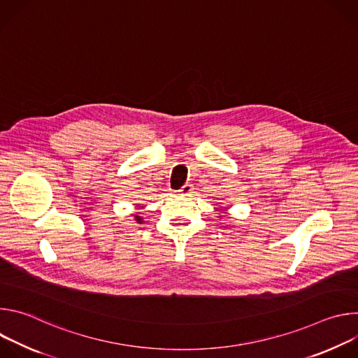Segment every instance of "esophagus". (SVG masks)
I'll list each match as a JSON object with an SVG mask.
<instances>
[{
    "label": "esophagus",
    "instance_id": "34e87169",
    "mask_svg": "<svg viewBox=\"0 0 358 358\" xmlns=\"http://www.w3.org/2000/svg\"><path fill=\"white\" fill-rule=\"evenodd\" d=\"M192 192H194V185L192 184H184L181 187V189L178 191V194L182 195V196H189V195H192Z\"/></svg>",
    "mask_w": 358,
    "mask_h": 358
}]
</instances>
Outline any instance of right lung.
Listing matches in <instances>:
<instances>
[{
    "label": "right lung",
    "mask_w": 358,
    "mask_h": 358,
    "mask_svg": "<svg viewBox=\"0 0 358 358\" xmlns=\"http://www.w3.org/2000/svg\"><path fill=\"white\" fill-rule=\"evenodd\" d=\"M134 217H136V221H137L138 224H141V222H143V218H141V217H138V215H134Z\"/></svg>",
    "instance_id": "obj_1"
}]
</instances>
